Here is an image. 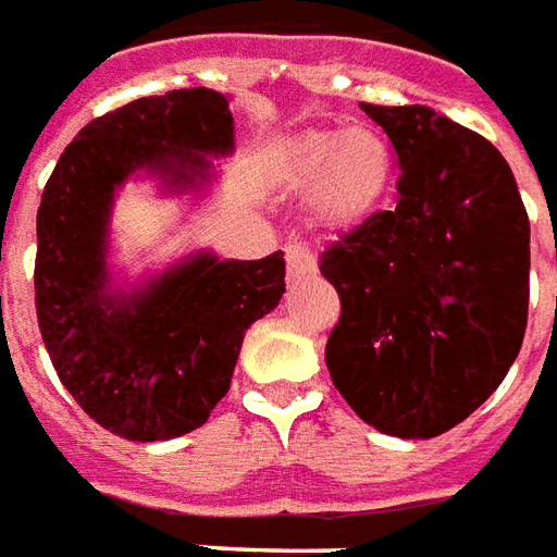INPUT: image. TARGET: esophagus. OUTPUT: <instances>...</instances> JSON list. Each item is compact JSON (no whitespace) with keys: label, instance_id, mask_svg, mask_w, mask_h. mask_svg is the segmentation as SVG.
Returning <instances> with one entry per match:
<instances>
[{"label":"esophagus","instance_id":"34e87169","mask_svg":"<svg viewBox=\"0 0 557 557\" xmlns=\"http://www.w3.org/2000/svg\"><path fill=\"white\" fill-rule=\"evenodd\" d=\"M284 261H287V275L290 278H305V275L317 273V258L299 244H290L284 249Z\"/></svg>","mask_w":557,"mask_h":557}]
</instances>
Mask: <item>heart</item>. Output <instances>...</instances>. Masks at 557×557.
<instances>
[{"label": "heart", "mask_w": 557, "mask_h": 557, "mask_svg": "<svg viewBox=\"0 0 557 557\" xmlns=\"http://www.w3.org/2000/svg\"><path fill=\"white\" fill-rule=\"evenodd\" d=\"M391 144L373 128H305L278 158L287 190H311V214L325 228H349L373 214L393 184Z\"/></svg>", "instance_id": "1"}]
</instances>
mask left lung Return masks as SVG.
Here are the masks:
<instances>
[{"label":"left lung","mask_w":557,"mask_h":557,"mask_svg":"<svg viewBox=\"0 0 557 557\" xmlns=\"http://www.w3.org/2000/svg\"><path fill=\"white\" fill-rule=\"evenodd\" d=\"M361 108L403 175L396 208L320 255L341 296L325 363L363 422L425 441L467 420L520 355L529 214L491 140L425 104Z\"/></svg>","instance_id":"obj_1"}]
</instances>
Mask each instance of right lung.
I'll list each match as a JSON object with an SVG mask.
<instances>
[{
  "label": "right lung",
  "mask_w": 557,
  "mask_h": 557,
  "mask_svg": "<svg viewBox=\"0 0 557 557\" xmlns=\"http://www.w3.org/2000/svg\"><path fill=\"white\" fill-rule=\"evenodd\" d=\"M228 99L208 87L144 96L96 116L64 149L37 208V325L58 379L90 420L125 441L199 429L228 393L246 329L278 305L284 255L196 252L123 290L108 273L116 187L137 170L170 194L211 182L232 154Z\"/></svg>",
  "instance_id": "1"
}]
</instances>
